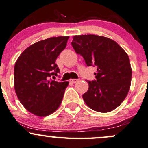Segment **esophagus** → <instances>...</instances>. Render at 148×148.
Wrapping results in <instances>:
<instances>
[{
  "mask_svg": "<svg viewBox=\"0 0 148 148\" xmlns=\"http://www.w3.org/2000/svg\"><path fill=\"white\" fill-rule=\"evenodd\" d=\"M70 82H72V83H76V82H78V79H71Z\"/></svg>",
  "mask_w": 148,
  "mask_h": 148,
  "instance_id": "1",
  "label": "esophagus"
}]
</instances>
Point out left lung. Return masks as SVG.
I'll use <instances>...</instances> for the list:
<instances>
[{
	"label": "left lung",
	"mask_w": 148,
	"mask_h": 148,
	"mask_svg": "<svg viewBox=\"0 0 148 148\" xmlns=\"http://www.w3.org/2000/svg\"><path fill=\"white\" fill-rule=\"evenodd\" d=\"M71 44L87 66L97 68L96 79L86 81L88 89L82 95L85 103L96 112H112L130 88L132 71L127 54L114 40L94 34L74 36Z\"/></svg>",
	"instance_id": "1"
}]
</instances>
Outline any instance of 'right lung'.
Returning <instances> with one entry per match:
<instances>
[{
    "instance_id": "1",
    "label": "right lung",
    "mask_w": 148,
    "mask_h": 148,
    "mask_svg": "<svg viewBox=\"0 0 148 148\" xmlns=\"http://www.w3.org/2000/svg\"><path fill=\"white\" fill-rule=\"evenodd\" d=\"M69 38L57 36L38 41L26 48L16 62V93L23 107L34 115H50L62 103L69 82L52 77L60 73L55 61L66 46Z\"/></svg>"
}]
</instances>
